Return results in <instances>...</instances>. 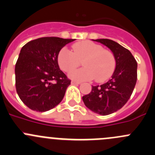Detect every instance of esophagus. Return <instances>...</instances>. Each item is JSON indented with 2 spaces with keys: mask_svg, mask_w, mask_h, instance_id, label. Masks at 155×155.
Wrapping results in <instances>:
<instances>
[{
  "mask_svg": "<svg viewBox=\"0 0 155 155\" xmlns=\"http://www.w3.org/2000/svg\"><path fill=\"white\" fill-rule=\"evenodd\" d=\"M71 84L72 85H79V84H80V82H76V81H72Z\"/></svg>",
  "mask_w": 155,
  "mask_h": 155,
  "instance_id": "1",
  "label": "esophagus"
}]
</instances>
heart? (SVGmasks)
Masks as SVG:
<instances>
[{"label": "heart", "instance_id": "b5f03b06", "mask_svg": "<svg viewBox=\"0 0 155 155\" xmlns=\"http://www.w3.org/2000/svg\"><path fill=\"white\" fill-rule=\"evenodd\" d=\"M81 61L84 68L70 74V77L74 80H91L95 78L97 82H104L110 77L116 67L114 54L91 41L75 43L71 51L63 48L58 54V65L67 73L77 68Z\"/></svg>", "mask_w": 155, "mask_h": 155}]
</instances>
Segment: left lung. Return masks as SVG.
<instances>
[{
  "label": "left lung",
  "mask_w": 155,
  "mask_h": 155,
  "mask_svg": "<svg viewBox=\"0 0 155 155\" xmlns=\"http://www.w3.org/2000/svg\"><path fill=\"white\" fill-rule=\"evenodd\" d=\"M109 48L116 58V69L106 83L93 85L89 94L82 97L85 106L100 115L117 111L131 97L137 81V62L131 52L117 42L107 38L96 39Z\"/></svg>",
  "instance_id": "1"
}]
</instances>
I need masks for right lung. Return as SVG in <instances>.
Returning a JSON list of instances; mask_svg holds the SVG:
<instances>
[{
  "label": "right lung",
  "mask_w": 155,
  "mask_h": 155,
  "mask_svg": "<svg viewBox=\"0 0 155 155\" xmlns=\"http://www.w3.org/2000/svg\"><path fill=\"white\" fill-rule=\"evenodd\" d=\"M74 40L42 37L22 48L15 66L16 89L28 108L45 112L63 100L71 80L60 70L58 54Z\"/></svg>",
  "instance_id": "obj_1"
}]
</instances>
